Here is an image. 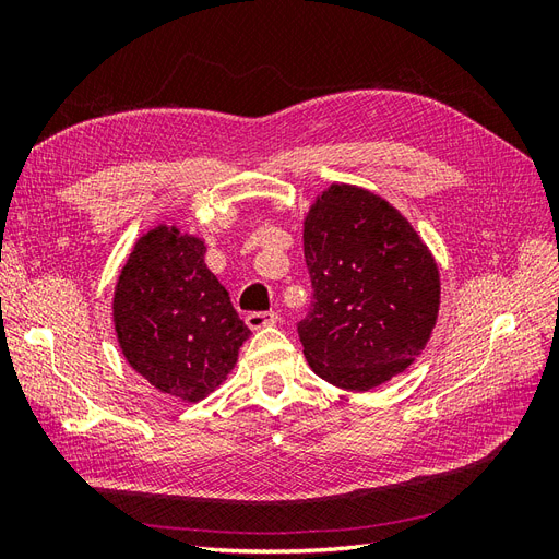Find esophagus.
Here are the masks:
<instances>
[{
    "label": "esophagus",
    "mask_w": 559,
    "mask_h": 559,
    "mask_svg": "<svg viewBox=\"0 0 559 559\" xmlns=\"http://www.w3.org/2000/svg\"><path fill=\"white\" fill-rule=\"evenodd\" d=\"M245 319H247V326H249V329L259 331V329H263V326L277 324L280 314H277L275 310H265V312H249Z\"/></svg>",
    "instance_id": "obj_1"
}]
</instances>
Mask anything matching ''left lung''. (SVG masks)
Masks as SVG:
<instances>
[{
    "instance_id": "obj_1",
    "label": "left lung",
    "mask_w": 559,
    "mask_h": 559,
    "mask_svg": "<svg viewBox=\"0 0 559 559\" xmlns=\"http://www.w3.org/2000/svg\"><path fill=\"white\" fill-rule=\"evenodd\" d=\"M312 302L298 321L310 368L366 392L408 368L438 314V270L413 226L386 200L335 183L302 233Z\"/></svg>"
}]
</instances>
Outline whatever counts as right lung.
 <instances>
[{
    "instance_id": "add662e5",
    "label": "right lung",
    "mask_w": 559,
    "mask_h": 559,
    "mask_svg": "<svg viewBox=\"0 0 559 559\" xmlns=\"http://www.w3.org/2000/svg\"><path fill=\"white\" fill-rule=\"evenodd\" d=\"M128 364L163 394L205 399L238 359L249 326L205 265V245L158 226L134 245L114 296Z\"/></svg>"
}]
</instances>
